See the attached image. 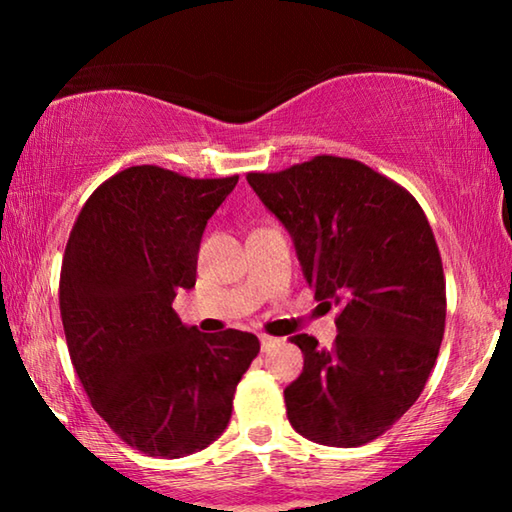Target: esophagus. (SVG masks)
Masks as SVG:
<instances>
[{"mask_svg":"<svg viewBox=\"0 0 512 512\" xmlns=\"http://www.w3.org/2000/svg\"><path fill=\"white\" fill-rule=\"evenodd\" d=\"M259 341H262V350L264 352H271L273 348H277V345L282 343V339H277V336H268V334L259 336Z\"/></svg>","mask_w":512,"mask_h":512,"instance_id":"esophagus-1","label":"esophagus"}]
</instances>
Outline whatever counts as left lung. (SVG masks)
<instances>
[{"instance_id":"1","label":"left lung","mask_w":512,"mask_h":512,"mask_svg":"<svg viewBox=\"0 0 512 512\" xmlns=\"http://www.w3.org/2000/svg\"><path fill=\"white\" fill-rule=\"evenodd\" d=\"M296 244L309 287L339 307V334L305 354L284 402L300 436L329 447L379 438L418 400L445 334L443 259L418 201L368 164L336 155L248 173Z\"/></svg>"}]
</instances>
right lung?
Wrapping results in <instances>:
<instances>
[{
  "mask_svg": "<svg viewBox=\"0 0 512 512\" xmlns=\"http://www.w3.org/2000/svg\"><path fill=\"white\" fill-rule=\"evenodd\" d=\"M237 180L128 167L94 189L69 232L60 316L72 366L92 409L146 456L214 443L259 352L255 334H203L171 307L196 284L207 219Z\"/></svg>",
  "mask_w": 512,
  "mask_h": 512,
  "instance_id": "obj_1",
  "label": "right lung"
}]
</instances>
